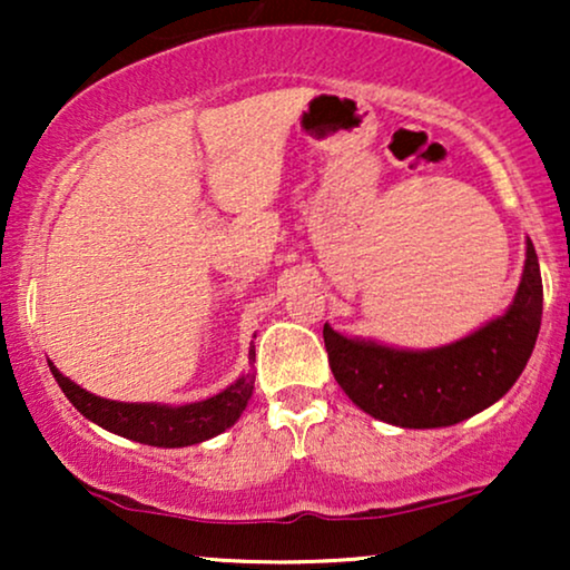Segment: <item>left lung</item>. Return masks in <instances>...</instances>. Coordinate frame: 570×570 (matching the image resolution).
I'll return each instance as SVG.
<instances>
[{
  "mask_svg": "<svg viewBox=\"0 0 570 570\" xmlns=\"http://www.w3.org/2000/svg\"><path fill=\"white\" fill-rule=\"evenodd\" d=\"M542 322V277L532 240L524 275L503 316L433 350L347 340L324 324L334 379L371 417L400 428H446L501 400L524 371Z\"/></svg>",
  "mask_w": 570,
  "mask_h": 570,
  "instance_id": "1",
  "label": "left lung"
}]
</instances>
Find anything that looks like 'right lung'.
Wrapping results in <instances>:
<instances>
[{
	"instance_id": "1",
	"label": "right lung",
	"mask_w": 570,
	"mask_h": 570,
	"mask_svg": "<svg viewBox=\"0 0 570 570\" xmlns=\"http://www.w3.org/2000/svg\"><path fill=\"white\" fill-rule=\"evenodd\" d=\"M254 361L256 353L252 345L248 363L254 365ZM49 368L61 386V392L67 394V400L80 410V415L106 428V431L124 435V439L160 449H181L215 439L217 433H223L225 428L236 423L254 392V371H248L236 384L223 389L220 394L202 402L181 404V407H168V404L153 402H114L85 392L82 386L69 381L65 373H59L53 363H49Z\"/></svg>"
}]
</instances>
